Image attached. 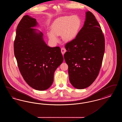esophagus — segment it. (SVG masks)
I'll use <instances>...</instances> for the list:
<instances>
[{
  "label": "esophagus",
  "mask_w": 122,
  "mask_h": 122,
  "mask_svg": "<svg viewBox=\"0 0 122 122\" xmlns=\"http://www.w3.org/2000/svg\"><path fill=\"white\" fill-rule=\"evenodd\" d=\"M61 52H62V53L63 55H64V53L66 52V49L64 48H63V47L61 48Z\"/></svg>",
  "instance_id": "esophagus-1"
}]
</instances>
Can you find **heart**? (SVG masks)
<instances>
[{
	"mask_svg": "<svg viewBox=\"0 0 122 122\" xmlns=\"http://www.w3.org/2000/svg\"><path fill=\"white\" fill-rule=\"evenodd\" d=\"M82 21L77 15H67L57 18L51 25L52 30L47 31L49 40L53 43L58 41V36L62 35L64 41L74 40L81 29Z\"/></svg>",
	"mask_w": 122,
	"mask_h": 122,
	"instance_id": "heart-1",
	"label": "heart"
}]
</instances>
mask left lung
Masks as SVG:
<instances>
[{"label": "left lung", "instance_id": "1", "mask_svg": "<svg viewBox=\"0 0 122 122\" xmlns=\"http://www.w3.org/2000/svg\"><path fill=\"white\" fill-rule=\"evenodd\" d=\"M65 47L70 83L78 89L89 87L98 75L105 52L104 36L91 12H86L83 27Z\"/></svg>", "mask_w": 122, "mask_h": 122}]
</instances>
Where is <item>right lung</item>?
Listing matches in <instances>:
<instances>
[{
	"mask_svg": "<svg viewBox=\"0 0 122 122\" xmlns=\"http://www.w3.org/2000/svg\"><path fill=\"white\" fill-rule=\"evenodd\" d=\"M37 25L35 18L24 16L17 27L14 54L24 80L35 90L44 91L52 85L54 73L64 58L59 46H48L43 33L33 28Z\"/></svg>",
	"mask_w": 122,
	"mask_h": 122,
	"instance_id": "1",
	"label": "right lung"
}]
</instances>
